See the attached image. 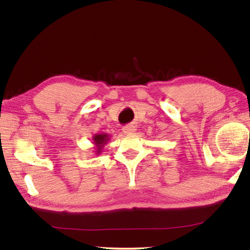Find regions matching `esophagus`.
Here are the masks:
<instances>
[{"label": "esophagus", "mask_w": 250, "mask_h": 250, "mask_svg": "<svg viewBox=\"0 0 250 250\" xmlns=\"http://www.w3.org/2000/svg\"><path fill=\"white\" fill-rule=\"evenodd\" d=\"M134 131H135V126L134 125H125V128H124V132L125 134H132Z\"/></svg>", "instance_id": "34e87169"}]
</instances>
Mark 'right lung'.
<instances>
[{
    "instance_id": "obj_1",
    "label": "right lung",
    "mask_w": 250,
    "mask_h": 250,
    "mask_svg": "<svg viewBox=\"0 0 250 250\" xmlns=\"http://www.w3.org/2000/svg\"><path fill=\"white\" fill-rule=\"evenodd\" d=\"M92 140H94L95 146H97V151H96V154H100L101 150H103L104 146L105 143L108 142L109 140V135L107 133H101V134H96L94 135V138H92Z\"/></svg>"
}]
</instances>
